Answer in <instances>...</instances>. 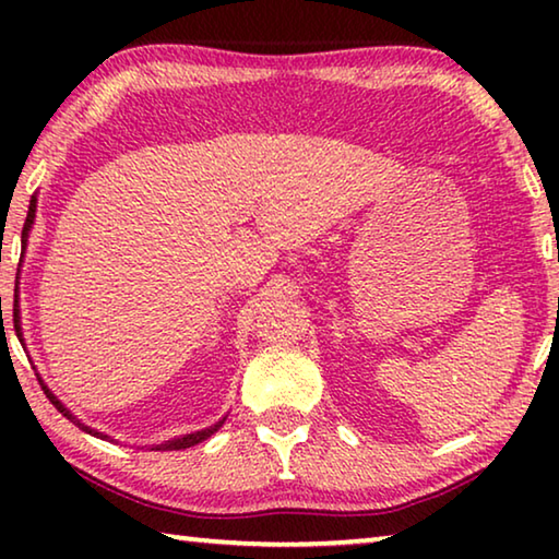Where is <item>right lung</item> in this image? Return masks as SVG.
<instances>
[{"label": "right lung", "instance_id": "1", "mask_svg": "<svg viewBox=\"0 0 559 559\" xmlns=\"http://www.w3.org/2000/svg\"><path fill=\"white\" fill-rule=\"evenodd\" d=\"M34 216H36V194L32 197V202H29V214H26V222H24V229H22V249H26V239H29V231H32V224H34ZM14 328H16V337L22 340L24 343V337H22V328H19V293L14 290ZM41 382V380H39ZM41 390H44V394L49 396V402L56 406V409H59L66 419H71L73 424H79V427L83 429V431H88L91 437H98V439H106V441H112L108 433H103V431H98V429H91V427H86V424H81L79 419H75V416L66 409V406L56 400V396L51 394V390L49 386H46L44 382H41ZM226 419V416H224ZM224 419L222 421H216V424H212L210 429H202V431H194V433H185V437H179V439H173V441H165V443H157V447H153V451H179V449H189V447H194V443H200V441H204V439H210L212 433L222 427L224 424Z\"/></svg>", "mask_w": 559, "mask_h": 559}]
</instances>
